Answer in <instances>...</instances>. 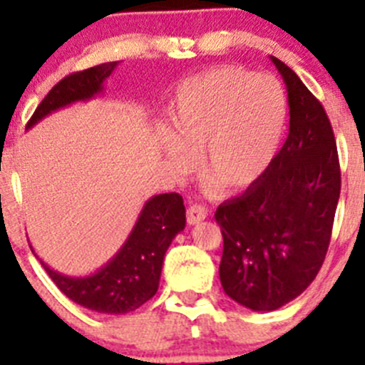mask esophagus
<instances>
[{
	"label": "esophagus",
	"mask_w": 365,
	"mask_h": 365,
	"mask_svg": "<svg viewBox=\"0 0 365 365\" xmlns=\"http://www.w3.org/2000/svg\"><path fill=\"white\" fill-rule=\"evenodd\" d=\"M208 217V210L201 205H192L187 210V222L189 224H200Z\"/></svg>",
	"instance_id": "esophagus-1"
}]
</instances>
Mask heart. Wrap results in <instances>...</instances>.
Wrapping results in <instances>:
<instances>
[{
  "label": "heart",
  "mask_w": 365,
  "mask_h": 365,
  "mask_svg": "<svg viewBox=\"0 0 365 365\" xmlns=\"http://www.w3.org/2000/svg\"><path fill=\"white\" fill-rule=\"evenodd\" d=\"M288 101L272 76L222 65L178 84L169 104L162 150L176 173L194 168L226 192H242L263 178L284 138Z\"/></svg>",
  "instance_id": "heart-1"
}]
</instances>
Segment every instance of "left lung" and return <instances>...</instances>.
I'll return each instance as SVG.
<instances>
[{"label": "left lung", "mask_w": 365, "mask_h": 365, "mask_svg": "<svg viewBox=\"0 0 365 365\" xmlns=\"http://www.w3.org/2000/svg\"><path fill=\"white\" fill-rule=\"evenodd\" d=\"M288 91L289 134L263 178L224 201V292L251 311L270 312L300 295L325 259L341 194L336 138L325 109L275 56Z\"/></svg>", "instance_id": "8db88e82"}]
</instances>
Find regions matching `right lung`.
<instances>
[{"mask_svg": "<svg viewBox=\"0 0 365 365\" xmlns=\"http://www.w3.org/2000/svg\"><path fill=\"white\" fill-rule=\"evenodd\" d=\"M116 61L97 65L83 72L70 73L61 79L33 113L28 127L58 109L76 102H86L104 91V83L116 68ZM185 230V206L180 194H157L146 201L139 212L130 235L111 259L97 272L84 277H70L53 270L49 264L42 267L54 284L70 300L90 311L106 314H127L141 307L157 293L162 263L173 238ZM31 247V245H29ZM35 252V249L31 247Z\"/></svg>", "mask_w": 365, "mask_h": 365, "instance_id": "1", "label": "right lung"}]
</instances>
